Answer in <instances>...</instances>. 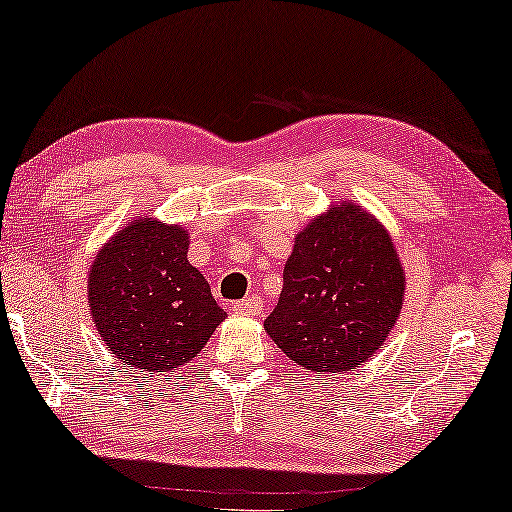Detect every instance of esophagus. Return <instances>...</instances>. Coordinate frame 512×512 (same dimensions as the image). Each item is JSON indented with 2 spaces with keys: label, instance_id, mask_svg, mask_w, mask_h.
Instances as JSON below:
<instances>
[{
  "label": "esophagus",
  "instance_id": "esophagus-1",
  "mask_svg": "<svg viewBox=\"0 0 512 512\" xmlns=\"http://www.w3.org/2000/svg\"><path fill=\"white\" fill-rule=\"evenodd\" d=\"M233 310L251 312V315H261V312H263V299L258 297V294H251V297L233 303Z\"/></svg>",
  "mask_w": 512,
  "mask_h": 512
}]
</instances>
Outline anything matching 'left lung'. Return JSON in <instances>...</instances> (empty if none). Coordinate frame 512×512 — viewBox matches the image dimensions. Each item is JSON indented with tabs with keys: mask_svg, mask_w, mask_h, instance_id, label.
I'll return each mask as SVG.
<instances>
[{
	"mask_svg": "<svg viewBox=\"0 0 512 512\" xmlns=\"http://www.w3.org/2000/svg\"><path fill=\"white\" fill-rule=\"evenodd\" d=\"M402 294L405 279L387 231L369 213L337 204L297 236L265 330L303 369L348 371L387 339Z\"/></svg>",
	"mask_w": 512,
	"mask_h": 512,
	"instance_id": "8db88e82",
	"label": "left lung"
}]
</instances>
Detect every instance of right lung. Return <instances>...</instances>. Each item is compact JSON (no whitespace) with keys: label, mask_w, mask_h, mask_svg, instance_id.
I'll return each mask as SVG.
<instances>
[{"label":"right lung","mask_w":512,"mask_h":512,"mask_svg":"<svg viewBox=\"0 0 512 512\" xmlns=\"http://www.w3.org/2000/svg\"><path fill=\"white\" fill-rule=\"evenodd\" d=\"M188 233L137 220L92 265L89 306L107 348L141 373L177 371L227 317L186 261Z\"/></svg>","instance_id":"right-lung-1"}]
</instances>
